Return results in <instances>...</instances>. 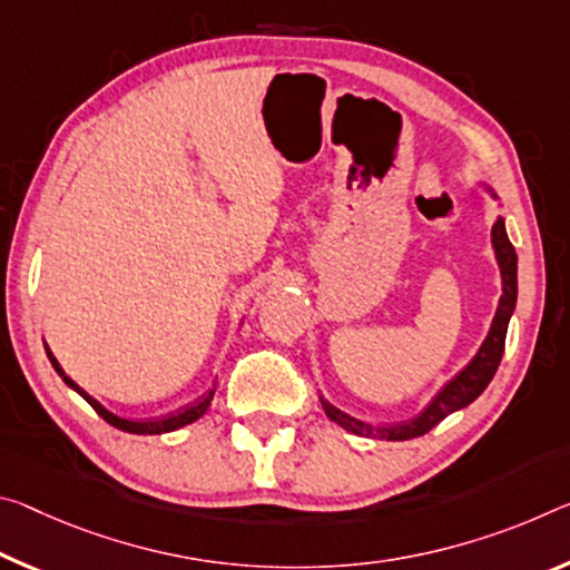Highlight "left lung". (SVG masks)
<instances>
[{"label":"left lung","mask_w":570,"mask_h":570,"mask_svg":"<svg viewBox=\"0 0 570 570\" xmlns=\"http://www.w3.org/2000/svg\"><path fill=\"white\" fill-rule=\"evenodd\" d=\"M487 193L497 200L492 187H487ZM492 248L502 274V296H500V304H497L490 334L484 337L480 352L472 357V363H469L462 373L451 377V381L436 393V399H433L426 409L411 421L395 423V426H373V423L360 421L355 415L340 411L337 405H332L330 401L322 399V409L327 413L330 421H334L337 426H342L350 433H357V436L409 441L415 436H423V433H429L436 423L444 421L449 413L466 409L469 403L480 399L484 387L490 385V381L494 377L497 367H500V360L504 352V337H508V324L514 312V304H518V253H514L512 243L508 238V230H504V218H497V223L492 225Z\"/></svg>","instance_id":"left-lung-1"}]
</instances>
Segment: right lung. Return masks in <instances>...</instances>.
I'll use <instances>...</instances> for the list:
<instances>
[{"label":"right lung","instance_id":"add662e5","mask_svg":"<svg viewBox=\"0 0 570 570\" xmlns=\"http://www.w3.org/2000/svg\"><path fill=\"white\" fill-rule=\"evenodd\" d=\"M45 352H48L52 367H56V373L62 377V381H66V385L73 387V391L80 395V399H86L90 405H94V411L101 415L104 421H108V423H111V426L121 429L126 433H144V436H155V433H169V431L183 429V426H187V423H193V421L200 419V415L207 409H210V401H213V395H215V387H213V391H207L200 401L193 403V405H187V409H183L179 413H171V415H165V419H155V421H129V419H121V415H116V413H111L108 409H104V405L98 403L96 399H90V395L76 381H70V377L66 375V370L60 367V363L56 360V355H52L48 345H45Z\"/></svg>","mask_w":570,"mask_h":570}]
</instances>
